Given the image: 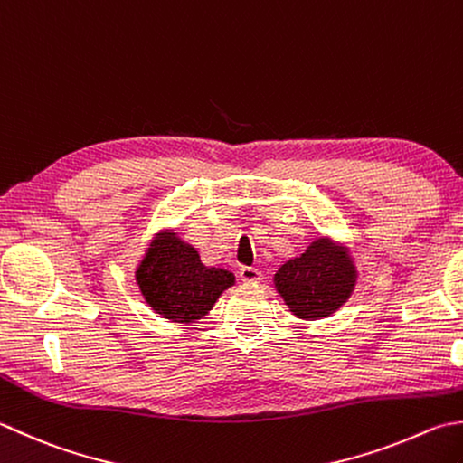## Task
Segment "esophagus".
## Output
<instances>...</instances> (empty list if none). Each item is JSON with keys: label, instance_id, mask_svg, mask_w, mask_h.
I'll use <instances>...</instances> for the list:
<instances>
[{"label": "esophagus", "instance_id": "obj_1", "mask_svg": "<svg viewBox=\"0 0 463 463\" xmlns=\"http://www.w3.org/2000/svg\"><path fill=\"white\" fill-rule=\"evenodd\" d=\"M239 275H241L242 283H259V280L262 279V273L255 267H241Z\"/></svg>", "mask_w": 463, "mask_h": 463}]
</instances>
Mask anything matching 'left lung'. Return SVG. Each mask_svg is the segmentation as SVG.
<instances>
[{
	"label": "left lung",
	"mask_w": 463,
	"mask_h": 463,
	"mask_svg": "<svg viewBox=\"0 0 463 463\" xmlns=\"http://www.w3.org/2000/svg\"><path fill=\"white\" fill-rule=\"evenodd\" d=\"M275 283L295 315L319 319L347 301L355 285V270L339 249L319 239L301 257L285 262Z\"/></svg>",
	"instance_id": "8db88e82"
}]
</instances>
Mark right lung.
Segmentation results:
<instances>
[{"label":"right lung","mask_w":463,"mask_h":463,"mask_svg":"<svg viewBox=\"0 0 463 463\" xmlns=\"http://www.w3.org/2000/svg\"><path fill=\"white\" fill-rule=\"evenodd\" d=\"M136 277L152 309L180 323L201 319L234 283L232 273L206 269L198 252L175 234H162L152 242Z\"/></svg>","instance_id":"right-lung-1"}]
</instances>
